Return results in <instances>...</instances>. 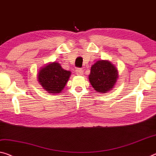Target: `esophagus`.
Instances as JSON below:
<instances>
[{
    "label": "esophagus",
    "mask_w": 156,
    "mask_h": 156,
    "mask_svg": "<svg viewBox=\"0 0 156 156\" xmlns=\"http://www.w3.org/2000/svg\"><path fill=\"white\" fill-rule=\"evenodd\" d=\"M76 74L78 76H82L83 74V70L82 69H80V68H78L76 70Z\"/></svg>",
    "instance_id": "1"
}]
</instances>
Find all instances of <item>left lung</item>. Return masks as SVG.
Wrapping results in <instances>:
<instances>
[{
    "label": "left lung",
    "mask_w": 156,
    "mask_h": 156,
    "mask_svg": "<svg viewBox=\"0 0 156 156\" xmlns=\"http://www.w3.org/2000/svg\"><path fill=\"white\" fill-rule=\"evenodd\" d=\"M119 78L116 66L108 60H99L91 66L89 80L94 89L99 93L112 90Z\"/></svg>",
    "instance_id": "8db88e82"
}]
</instances>
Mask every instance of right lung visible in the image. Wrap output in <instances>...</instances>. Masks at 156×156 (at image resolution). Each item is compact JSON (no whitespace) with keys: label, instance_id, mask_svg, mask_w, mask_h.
<instances>
[{"label":"right lung","instance_id":"1","mask_svg":"<svg viewBox=\"0 0 156 156\" xmlns=\"http://www.w3.org/2000/svg\"><path fill=\"white\" fill-rule=\"evenodd\" d=\"M71 71L65 70L60 64L54 62L39 70L38 82L48 93H60L71 76Z\"/></svg>","mask_w":156,"mask_h":156}]
</instances>
